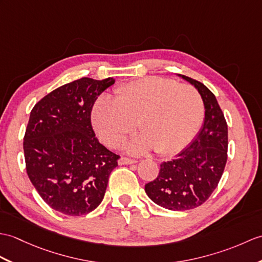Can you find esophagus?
<instances>
[{
  "label": "esophagus",
  "instance_id": "esophagus-1",
  "mask_svg": "<svg viewBox=\"0 0 262 262\" xmlns=\"http://www.w3.org/2000/svg\"><path fill=\"white\" fill-rule=\"evenodd\" d=\"M137 161L133 160V159H128V157H120L118 163L119 165H128V164H135Z\"/></svg>",
  "mask_w": 262,
  "mask_h": 262
}]
</instances>
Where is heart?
Returning a JSON list of instances; mask_svg holds the SVG:
<instances>
[{
  "label": "heart",
  "mask_w": 262,
  "mask_h": 262,
  "mask_svg": "<svg viewBox=\"0 0 262 262\" xmlns=\"http://www.w3.org/2000/svg\"><path fill=\"white\" fill-rule=\"evenodd\" d=\"M116 99L101 95L91 109L100 141L118 148L138 128L143 134L128 145L133 154L150 148L160 155L179 153L188 145L203 118V102L195 88L173 79L146 77L121 84Z\"/></svg>",
  "instance_id": "obj_1"
}]
</instances>
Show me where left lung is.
I'll return each instance as SVG.
<instances>
[{"mask_svg": "<svg viewBox=\"0 0 262 262\" xmlns=\"http://www.w3.org/2000/svg\"><path fill=\"white\" fill-rule=\"evenodd\" d=\"M202 97L205 118L196 138L175 157L163 162L157 178L145 185L148 198L162 208L186 211L198 208L216 188L228 160V125L213 93L190 77Z\"/></svg>", "mask_w": 262, "mask_h": 262, "instance_id": "1", "label": "left lung"}]
</instances>
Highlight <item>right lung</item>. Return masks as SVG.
<instances>
[{
    "label": "right lung",
    "mask_w": 262,
    "mask_h": 262,
    "mask_svg": "<svg viewBox=\"0 0 262 262\" xmlns=\"http://www.w3.org/2000/svg\"><path fill=\"white\" fill-rule=\"evenodd\" d=\"M114 78L83 77L35 103L24 134L30 181L42 200L60 213L79 216L98 206L119 155L97 139L91 109Z\"/></svg>",
    "instance_id": "obj_1"
}]
</instances>
